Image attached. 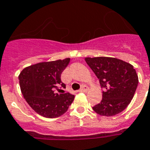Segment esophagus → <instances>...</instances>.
<instances>
[{
    "instance_id": "34e87169",
    "label": "esophagus",
    "mask_w": 150,
    "mask_h": 150,
    "mask_svg": "<svg viewBox=\"0 0 150 150\" xmlns=\"http://www.w3.org/2000/svg\"><path fill=\"white\" fill-rule=\"evenodd\" d=\"M88 90H89V87L87 86H86V85H83L82 86V88L79 90V93H86Z\"/></svg>"
}]
</instances>
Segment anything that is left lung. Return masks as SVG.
I'll return each instance as SVG.
<instances>
[{
    "mask_svg": "<svg viewBox=\"0 0 150 150\" xmlns=\"http://www.w3.org/2000/svg\"><path fill=\"white\" fill-rule=\"evenodd\" d=\"M85 61L99 79L103 92L101 102L93 107L96 114L110 117L128 107L135 95L139 78L133 65L108 57H86Z\"/></svg>",
    "mask_w": 150,
    "mask_h": 150,
    "instance_id": "left-lung-1",
    "label": "left lung"
}]
</instances>
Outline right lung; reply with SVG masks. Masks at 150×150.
Returning a JSON list of instances; mask_svg holds the SVG:
<instances>
[{"label": "right lung", "instance_id": "right-lung-1", "mask_svg": "<svg viewBox=\"0 0 150 150\" xmlns=\"http://www.w3.org/2000/svg\"><path fill=\"white\" fill-rule=\"evenodd\" d=\"M70 58L46 61L25 68L18 75L20 89L28 104L37 114L48 118L61 116L73 102L75 96L60 93L58 86L65 88L61 82V73Z\"/></svg>", "mask_w": 150, "mask_h": 150}]
</instances>
